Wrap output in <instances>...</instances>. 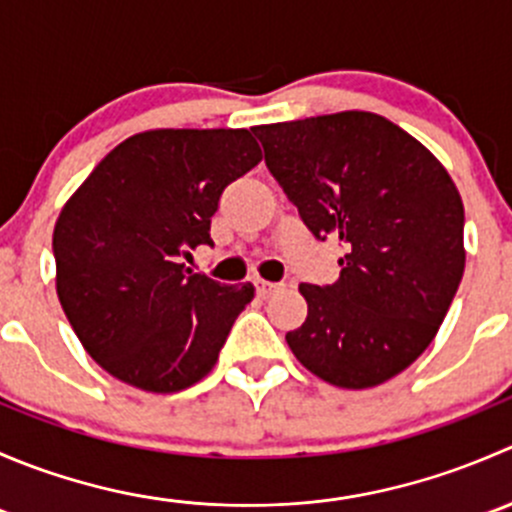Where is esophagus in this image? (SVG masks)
<instances>
[{"instance_id": "obj_1", "label": "esophagus", "mask_w": 512, "mask_h": 512, "mask_svg": "<svg viewBox=\"0 0 512 512\" xmlns=\"http://www.w3.org/2000/svg\"><path fill=\"white\" fill-rule=\"evenodd\" d=\"M257 294L260 297H270V294H275L277 289H282V285H277V282H267V280H257Z\"/></svg>"}]
</instances>
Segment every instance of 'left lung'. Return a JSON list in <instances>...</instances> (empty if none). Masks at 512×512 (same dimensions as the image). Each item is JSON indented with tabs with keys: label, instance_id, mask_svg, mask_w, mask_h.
Masks as SVG:
<instances>
[{
	"label": "left lung",
	"instance_id": "8db88e82",
	"mask_svg": "<svg viewBox=\"0 0 512 512\" xmlns=\"http://www.w3.org/2000/svg\"><path fill=\"white\" fill-rule=\"evenodd\" d=\"M265 163L317 240H339V280L299 285L287 332L304 369L371 389L426 352L461 285L463 200L414 136L369 111L255 126Z\"/></svg>",
	"mask_w": 512,
	"mask_h": 512
}]
</instances>
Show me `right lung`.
Segmentation results:
<instances>
[{
    "instance_id": "right-lung-1",
    "label": "right lung",
    "mask_w": 512,
    "mask_h": 512,
    "mask_svg": "<svg viewBox=\"0 0 512 512\" xmlns=\"http://www.w3.org/2000/svg\"><path fill=\"white\" fill-rule=\"evenodd\" d=\"M262 160L247 128H158L118 143L61 208L56 294L116 379L173 394L210 374L255 287L220 285L180 257L213 245L210 218Z\"/></svg>"
}]
</instances>
